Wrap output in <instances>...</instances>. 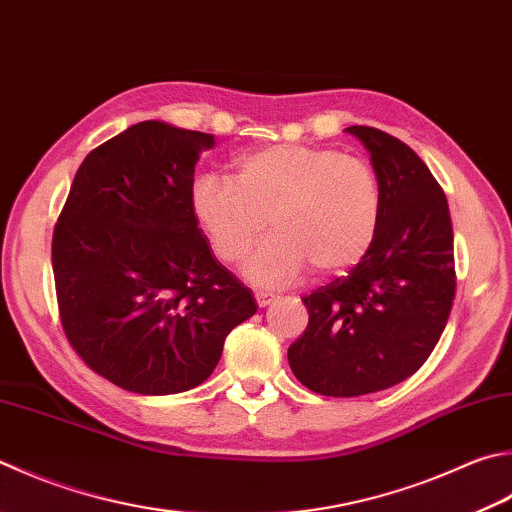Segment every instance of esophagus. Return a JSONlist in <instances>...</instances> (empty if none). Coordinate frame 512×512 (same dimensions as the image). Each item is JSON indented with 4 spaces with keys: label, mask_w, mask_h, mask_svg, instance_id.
I'll return each instance as SVG.
<instances>
[{
    "label": "esophagus",
    "mask_w": 512,
    "mask_h": 512,
    "mask_svg": "<svg viewBox=\"0 0 512 512\" xmlns=\"http://www.w3.org/2000/svg\"><path fill=\"white\" fill-rule=\"evenodd\" d=\"M272 301H274V294H269V292H256V303H258V307H267Z\"/></svg>",
    "instance_id": "1"
}]
</instances>
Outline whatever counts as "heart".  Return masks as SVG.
<instances>
[{"label":"heart","mask_w":512,"mask_h":512,"mask_svg":"<svg viewBox=\"0 0 512 512\" xmlns=\"http://www.w3.org/2000/svg\"><path fill=\"white\" fill-rule=\"evenodd\" d=\"M196 223L216 258L245 260V276L263 287L298 281L307 265L339 274L368 254L381 216V189L368 162L336 149L272 144L236 160V178L200 173L189 191Z\"/></svg>","instance_id":"1"}]
</instances>
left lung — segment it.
<instances>
[{"mask_svg": "<svg viewBox=\"0 0 512 512\" xmlns=\"http://www.w3.org/2000/svg\"><path fill=\"white\" fill-rule=\"evenodd\" d=\"M370 153L381 189L376 236L350 274L318 287L287 359L305 388L361 397L392 388L435 350L455 301L448 200L406 142L372 127H347Z\"/></svg>", "mask_w": 512, "mask_h": 512, "instance_id": "8db88e82", "label": "left lung"}]
</instances>
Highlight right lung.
<instances>
[{"label":"right lung","instance_id":"add662e5","mask_svg":"<svg viewBox=\"0 0 512 512\" xmlns=\"http://www.w3.org/2000/svg\"><path fill=\"white\" fill-rule=\"evenodd\" d=\"M214 136L144 120L84 158L53 231L64 332L91 370L138 394L196 388L254 294L211 252L189 205Z\"/></svg>","mask_w":512,"mask_h":512}]
</instances>
